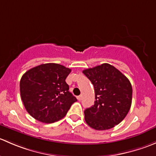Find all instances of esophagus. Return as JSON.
Instances as JSON below:
<instances>
[{"mask_svg":"<svg viewBox=\"0 0 156 156\" xmlns=\"http://www.w3.org/2000/svg\"><path fill=\"white\" fill-rule=\"evenodd\" d=\"M78 100H79V101H81V100H82V95H80V96H78Z\"/></svg>","mask_w":156,"mask_h":156,"instance_id":"34e87169","label":"esophagus"}]
</instances>
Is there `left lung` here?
<instances>
[{"instance_id":"1","label":"left lung","mask_w":156,"mask_h":156,"mask_svg":"<svg viewBox=\"0 0 156 156\" xmlns=\"http://www.w3.org/2000/svg\"><path fill=\"white\" fill-rule=\"evenodd\" d=\"M83 73L94 85L96 100L94 106L84 110L86 123L98 130L119 125L131 106L132 86L128 78L108 63L84 69Z\"/></svg>"}]
</instances>
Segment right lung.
Wrapping results in <instances>:
<instances>
[{"mask_svg": "<svg viewBox=\"0 0 156 156\" xmlns=\"http://www.w3.org/2000/svg\"><path fill=\"white\" fill-rule=\"evenodd\" d=\"M71 69L57 63H46L29 69L22 77L20 95L30 115L44 123L65 117L77 99L69 91L66 78Z\"/></svg>", "mask_w": 156, "mask_h": 156, "instance_id": "obj_1", "label": "right lung"}]
</instances>
